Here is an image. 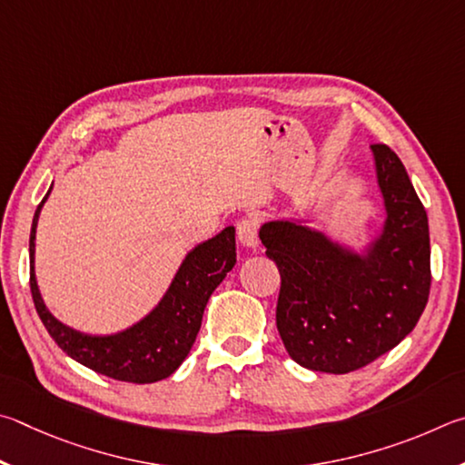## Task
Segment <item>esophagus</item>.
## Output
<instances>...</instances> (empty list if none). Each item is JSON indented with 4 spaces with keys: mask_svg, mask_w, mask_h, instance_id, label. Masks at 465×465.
<instances>
[{
    "mask_svg": "<svg viewBox=\"0 0 465 465\" xmlns=\"http://www.w3.org/2000/svg\"><path fill=\"white\" fill-rule=\"evenodd\" d=\"M237 239L242 247L255 249L259 245V223L255 218H242L237 224Z\"/></svg>",
    "mask_w": 465,
    "mask_h": 465,
    "instance_id": "34e87169",
    "label": "esophagus"
}]
</instances>
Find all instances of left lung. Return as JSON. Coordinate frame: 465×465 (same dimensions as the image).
<instances>
[{
    "instance_id": "obj_1",
    "label": "left lung",
    "mask_w": 465,
    "mask_h": 465,
    "mask_svg": "<svg viewBox=\"0 0 465 465\" xmlns=\"http://www.w3.org/2000/svg\"><path fill=\"white\" fill-rule=\"evenodd\" d=\"M386 220L361 253L286 218L259 239L282 275L283 347L306 370L349 373L394 349L417 327L430 290L429 220L409 173L386 144H371Z\"/></svg>"
}]
</instances>
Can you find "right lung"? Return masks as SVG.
I'll list each match as a JSON object with an SVG mask.
<instances>
[{"label": "right lung", "mask_w": 465, "mask_h": 465, "mask_svg": "<svg viewBox=\"0 0 465 465\" xmlns=\"http://www.w3.org/2000/svg\"><path fill=\"white\" fill-rule=\"evenodd\" d=\"M51 190L38 203L30 231V290L48 335L71 360L102 376L133 384H153L169 378L190 353L212 292L237 263L234 226H226L185 255L167 292L144 319L114 335H87L54 319L36 283V224Z\"/></svg>", "instance_id": "add662e5"}]
</instances>
